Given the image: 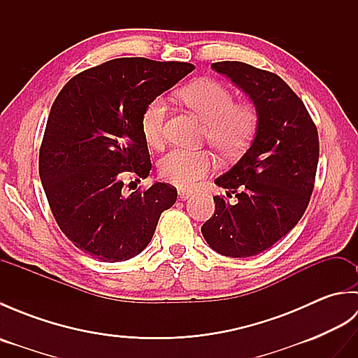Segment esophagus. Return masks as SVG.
Listing matches in <instances>:
<instances>
[{
  "label": "esophagus",
  "instance_id": "1",
  "mask_svg": "<svg viewBox=\"0 0 358 358\" xmlns=\"http://www.w3.org/2000/svg\"><path fill=\"white\" fill-rule=\"evenodd\" d=\"M178 196L181 200H187L189 196H192V192L186 191V189H178Z\"/></svg>",
  "mask_w": 358,
  "mask_h": 358
}]
</instances>
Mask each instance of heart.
<instances>
[{"label": "heart", "instance_id": "obj_1", "mask_svg": "<svg viewBox=\"0 0 358 358\" xmlns=\"http://www.w3.org/2000/svg\"><path fill=\"white\" fill-rule=\"evenodd\" d=\"M180 98L206 123V138L220 154L235 155L248 146L257 127L252 104L235 103V95L215 80H196L180 90ZM169 104L164 96L148 103L141 113V132L149 146H159L164 138V121ZM214 167V157L206 150L172 149L159 159L158 172L167 183L192 187Z\"/></svg>", "mask_w": 358, "mask_h": 358}]
</instances>
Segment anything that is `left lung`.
<instances>
[{"label": "left lung", "mask_w": 358, "mask_h": 358, "mask_svg": "<svg viewBox=\"0 0 358 358\" xmlns=\"http://www.w3.org/2000/svg\"><path fill=\"white\" fill-rule=\"evenodd\" d=\"M255 106L254 141L215 185L235 195L214 196L215 212L201 226L218 254L246 258L283 238L300 222L314 189L318 134L305 104L278 75L240 62L214 63Z\"/></svg>", "instance_id": "1"}]
</instances>
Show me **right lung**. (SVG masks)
Listing matches in <instances>:
<instances>
[{
  "instance_id": "right-lung-1",
  "label": "right lung",
  "mask_w": 358,
  "mask_h": 358,
  "mask_svg": "<svg viewBox=\"0 0 358 358\" xmlns=\"http://www.w3.org/2000/svg\"><path fill=\"white\" fill-rule=\"evenodd\" d=\"M194 69L191 63L117 58L75 75L55 98L40 178L59 229L83 252L108 263L138 255L162 212L177 201L171 185L155 181L127 195L123 180L150 172L144 108Z\"/></svg>"
}]
</instances>
